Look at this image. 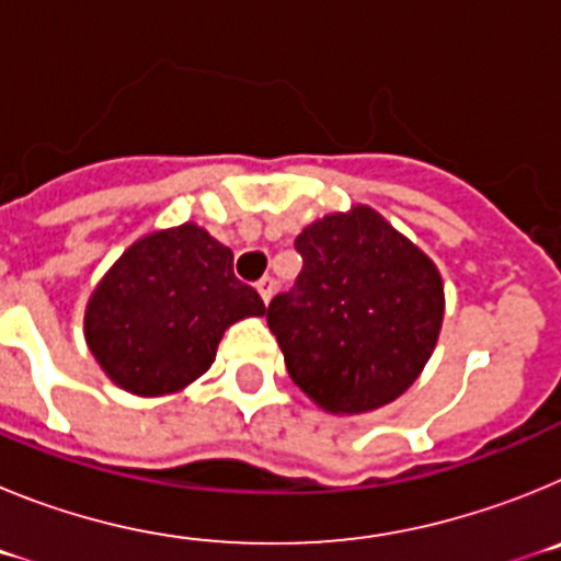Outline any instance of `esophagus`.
<instances>
[{
	"mask_svg": "<svg viewBox=\"0 0 561 561\" xmlns=\"http://www.w3.org/2000/svg\"><path fill=\"white\" fill-rule=\"evenodd\" d=\"M255 286H257V295L264 297V304H270L272 291H275V280H272V277H261Z\"/></svg>",
	"mask_w": 561,
	"mask_h": 561,
	"instance_id": "1",
	"label": "esophagus"
}]
</instances>
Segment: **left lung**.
<instances>
[{
    "mask_svg": "<svg viewBox=\"0 0 561 561\" xmlns=\"http://www.w3.org/2000/svg\"><path fill=\"white\" fill-rule=\"evenodd\" d=\"M295 250L304 270L266 309L291 381L331 413L399 399L427 365L444 320L433 261L370 207L314 221Z\"/></svg>",
    "mask_w": 561,
    "mask_h": 561,
    "instance_id": "1",
    "label": "left lung"
}]
</instances>
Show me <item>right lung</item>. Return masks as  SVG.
Wrapping results in <instances>:
<instances>
[{"label": "right lung", "instance_id": "obj_1", "mask_svg": "<svg viewBox=\"0 0 561 561\" xmlns=\"http://www.w3.org/2000/svg\"><path fill=\"white\" fill-rule=\"evenodd\" d=\"M264 311L261 295L232 272L230 247L182 225L123 252L89 300L87 342L114 385L162 396L210 368L236 320Z\"/></svg>", "mask_w": 561, "mask_h": 561}]
</instances>
